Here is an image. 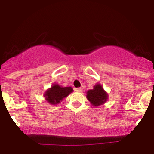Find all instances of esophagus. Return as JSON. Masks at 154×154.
<instances>
[{
    "label": "esophagus",
    "mask_w": 154,
    "mask_h": 154,
    "mask_svg": "<svg viewBox=\"0 0 154 154\" xmlns=\"http://www.w3.org/2000/svg\"><path fill=\"white\" fill-rule=\"evenodd\" d=\"M75 91L76 92H82V89L81 88H75Z\"/></svg>",
    "instance_id": "obj_1"
}]
</instances>
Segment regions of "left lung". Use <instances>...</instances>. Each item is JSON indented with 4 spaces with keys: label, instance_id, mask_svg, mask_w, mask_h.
I'll return each instance as SVG.
<instances>
[{
    "label": "left lung",
    "instance_id": "8db88e82",
    "mask_svg": "<svg viewBox=\"0 0 154 154\" xmlns=\"http://www.w3.org/2000/svg\"><path fill=\"white\" fill-rule=\"evenodd\" d=\"M107 93L103 90L101 85L96 84L93 90H89L87 92L86 98L94 106H98L102 105L108 99Z\"/></svg>",
    "mask_w": 154,
    "mask_h": 154
}]
</instances>
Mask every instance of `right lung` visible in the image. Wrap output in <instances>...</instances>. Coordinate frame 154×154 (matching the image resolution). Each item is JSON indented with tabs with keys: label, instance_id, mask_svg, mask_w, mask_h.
<instances>
[{
	"label": "right lung",
	"instance_id": "add662e5",
	"mask_svg": "<svg viewBox=\"0 0 154 154\" xmlns=\"http://www.w3.org/2000/svg\"><path fill=\"white\" fill-rule=\"evenodd\" d=\"M73 89L71 87H61L58 84H54L51 88L48 89L44 93V97L50 104L59 103L64 98L68 96Z\"/></svg>",
	"mask_w": 154,
	"mask_h": 154
}]
</instances>
